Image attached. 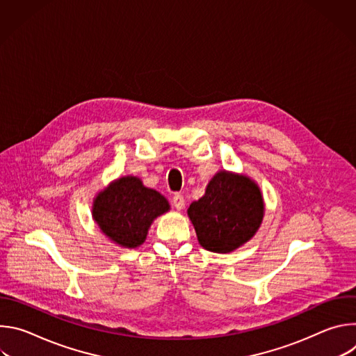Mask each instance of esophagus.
I'll return each instance as SVG.
<instances>
[{
  "label": "esophagus",
  "instance_id": "34e87169",
  "mask_svg": "<svg viewBox=\"0 0 356 356\" xmlns=\"http://www.w3.org/2000/svg\"><path fill=\"white\" fill-rule=\"evenodd\" d=\"M172 204H173V207L176 209V210H183V207H184V197L181 195V194H175L173 195V198H172Z\"/></svg>",
  "mask_w": 356,
  "mask_h": 356
}]
</instances>
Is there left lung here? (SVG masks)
I'll list each match as a JSON object with an SVG mask.
<instances>
[{
  "mask_svg": "<svg viewBox=\"0 0 356 356\" xmlns=\"http://www.w3.org/2000/svg\"><path fill=\"white\" fill-rule=\"evenodd\" d=\"M187 214L202 248L228 253L257 234L265 204L255 181L222 170L210 180L206 194L191 202Z\"/></svg>",
  "mask_w": 356,
  "mask_h": 356,
  "instance_id": "1",
  "label": "left lung"
}]
</instances>
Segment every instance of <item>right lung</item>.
I'll list each match as a JSON object with an SVG mask.
<instances>
[{"mask_svg":"<svg viewBox=\"0 0 356 356\" xmlns=\"http://www.w3.org/2000/svg\"><path fill=\"white\" fill-rule=\"evenodd\" d=\"M169 210L168 200L135 176L114 180L92 201V218L101 232L124 248L142 245L154 220Z\"/></svg>","mask_w":356,"mask_h":356,"instance_id":"obj_1","label":"right lung"}]
</instances>
